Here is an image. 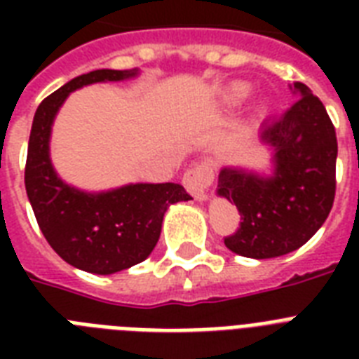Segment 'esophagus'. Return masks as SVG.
I'll use <instances>...</instances> for the list:
<instances>
[{"mask_svg":"<svg viewBox=\"0 0 359 359\" xmlns=\"http://www.w3.org/2000/svg\"><path fill=\"white\" fill-rule=\"evenodd\" d=\"M214 180L212 163L205 160L201 163H196L194 168H190L184 173V188L190 191L191 196L196 197L197 201H205L207 199V191L210 188Z\"/></svg>","mask_w":359,"mask_h":359,"instance_id":"obj_1","label":"esophagus"}]
</instances>
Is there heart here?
Instances as JSON below:
<instances>
[{"mask_svg":"<svg viewBox=\"0 0 359 359\" xmlns=\"http://www.w3.org/2000/svg\"><path fill=\"white\" fill-rule=\"evenodd\" d=\"M250 86H245V83H233L225 89L224 104L227 108H240L245 98L250 97Z\"/></svg>","mask_w":359,"mask_h":359,"instance_id":"b5f03b06","label":"heart"}]
</instances>
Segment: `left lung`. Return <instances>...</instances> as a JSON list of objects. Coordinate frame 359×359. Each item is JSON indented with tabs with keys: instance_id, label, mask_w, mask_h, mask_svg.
Returning <instances> with one entry per match:
<instances>
[{
	"instance_id": "left-lung-1",
	"label": "left lung",
	"mask_w": 359,
	"mask_h": 359,
	"mask_svg": "<svg viewBox=\"0 0 359 359\" xmlns=\"http://www.w3.org/2000/svg\"><path fill=\"white\" fill-rule=\"evenodd\" d=\"M298 100L281 117L262 123V143L272 147L273 175L259 177L224 168L218 196L235 203L240 224L224 242L251 259H272L298 250L328 218L335 199L337 137L324 104L294 81Z\"/></svg>"
}]
</instances>
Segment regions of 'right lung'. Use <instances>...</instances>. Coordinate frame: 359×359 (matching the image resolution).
<instances>
[{"mask_svg": "<svg viewBox=\"0 0 359 359\" xmlns=\"http://www.w3.org/2000/svg\"><path fill=\"white\" fill-rule=\"evenodd\" d=\"M137 70H93L52 93L36 108L31 126L25 191L42 235L63 261L91 273H115L145 261L154 250L169 205L191 199L180 184H128L86 194L65 184L50 162L53 117L69 97L89 83L119 81Z\"/></svg>", "mask_w": 359, "mask_h": 359, "instance_id": "1", "label": "right lung"}]
</instances>
